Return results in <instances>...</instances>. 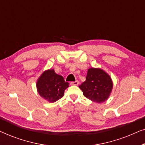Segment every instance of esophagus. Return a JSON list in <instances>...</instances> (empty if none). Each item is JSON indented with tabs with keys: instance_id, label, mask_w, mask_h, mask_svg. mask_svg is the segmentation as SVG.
Wrapping results in <instances>:
<instances>
[{
	"instance_id": "34e87169",
	"label": "esophagus",
	"mask_w": 145,
	"mask_h": 145,
	"mask_svg": "<svg viewBox=\"0 0 145 145\" xmlns=\"http://www.w3.org/2000/svg\"><path fill=\"white\" fill-rule=\"evenodd\" d=\"M71 85H78V81H74V82H70Z\"/></svg>"
}]
</instances>
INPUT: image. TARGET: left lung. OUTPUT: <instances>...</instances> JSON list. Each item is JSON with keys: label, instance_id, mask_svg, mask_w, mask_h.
I'll list each match as a JSON object with an SVG mask.
<instances>
[{"label": "left lung", "instance_id": "left-lung-1", "mask_svg": "<svg viewBox=\"0 0 145 145\" xmlns=\"http://www.w3.org/2000/svg\"><path fill=\"white\" fill-rule=\"evenodd\" d=\"M83 95L96 103H102L108 98L113 88L112 80L106 72L100 69L88 70L86 81L78 86Z\"/></svg>", "mask_w": 145, "mask_h": 145}]
</instances>
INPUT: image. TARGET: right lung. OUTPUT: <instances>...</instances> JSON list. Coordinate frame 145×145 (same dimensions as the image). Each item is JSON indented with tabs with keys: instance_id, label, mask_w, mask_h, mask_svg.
Here are the masks:
<instances>
[{
	"instance_id": "right-lung-1",
	"label": "right lung",
	"mask_w": 145,
	"mask_h": 145,
	"mask_svg": "<svg viewBox=\"0 0 145 145\" xmlns=\"http://www.w3.org/2000/svg\"><path fill=\"white\" fill-rule=\"evenodd\" d=\"M37 88L39 95L49 102H55L62 98L69 82L62 76L55 73L53 69L43 72L37 81Z\"/></svg>"
}]
</instances>
